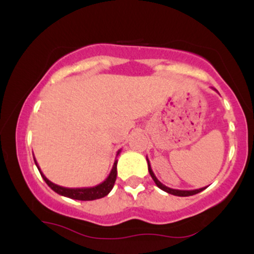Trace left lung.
Wrapping results in <instances>:
<instances>
[{
	"label": "left lung",
	"instance_id": "left-lung-1",
	"mask_svg": "<svg viewBox=\"0 0 254 254\" xmlns=\"http://www.w3.org/2000/svg\"><path fill=\"white\" fill-rule=\"evenodd\" d=\"M215 90H216V89H215ZM147 162H148V171H149V173H150L151 178H153L154 183L156 184V186H157V188H159V189H161L162 191L167 192V193H171V194H173V196H179V197H188V196H192V194L199 193V192H202L203 190H205V188H202V189H197V190H176V189H171V188H168V186L164 185V184H162L161 182H160V180L157 179V178L155 177V174H154V172H153V170H151V167H150V162H149V160H148V157H147Z\"/></svg>",
	"mask_w": 254,
	"mask_h": 254
}]
</instances>
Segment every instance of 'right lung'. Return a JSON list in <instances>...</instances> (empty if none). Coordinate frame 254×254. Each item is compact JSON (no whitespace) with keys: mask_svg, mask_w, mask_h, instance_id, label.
Instances as JSON below:
<instances>
[{"mask_svg":"<svg viewBox=\"0 0 254 254\" xmlns=\"http://www.w3.org/2000/svg\"><path fill=\"white\" fill-rule=\"evenodd\" d=\"M121 153V150L117 151L118 154ZM34 159V155H33ZM34 162H36V166L38 170L40 172V176L43 177V179L45 180V183L48 184L49 186L54 190L56 193L61 194V196L71 198V199H77V200H94L99 199V198H103L110 193L111 190L113 189V185H115L116 178H117V162L118 160H115V164H113L112 170H111L109 177L104 180L103 183H100L99 185L92 186V188H64V186H60L57 184L50 182L45 176L43 174V172L40 171L39 165H38L37 160L34 159Z\"/></svg>","mask_w":254,"mask_h":254,"instance_id":"obj_1","label":"right lung"}]
</instances>
